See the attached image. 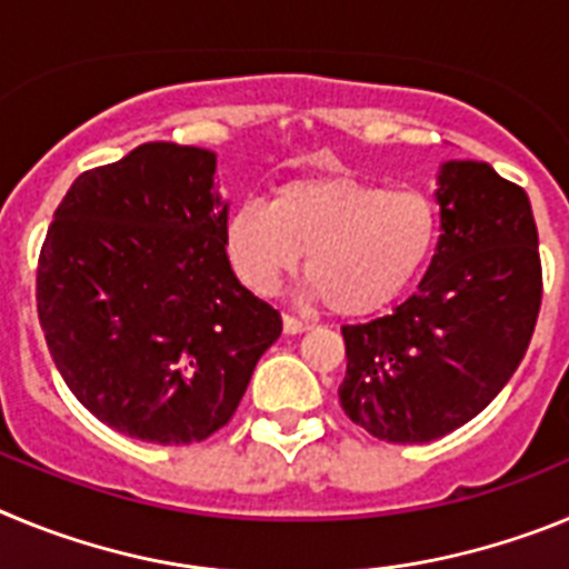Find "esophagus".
I'll return each instance as SVG.
<instances>
[{
  "instance_id": "obj_1",
  "label": "esophagus",
  "mask_w": 569,
  "mask_h": 569,
  "mask_svg": "<svg viewBox=\"0 0 569 569\" xmlns=\"http://www.w3.org/2000/svg\"><path fill=\"white\" fill-rule=\"evenodd\" d=\"M284 333L288 336H299V333H305V330H310V325L308 321H301V319H296V316H288L284 313Z\"/></svg>"
}]
</instances>
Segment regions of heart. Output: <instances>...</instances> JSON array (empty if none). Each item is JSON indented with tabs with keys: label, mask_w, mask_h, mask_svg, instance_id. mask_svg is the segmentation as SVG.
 <instances>
[{
	"label": "heart",
	"mask_w": 569,
	"mask_h": 569,
	"mask_svg": "<svg viewBox=\"0 0 569 569\" xmlns=\"http://www.w3.org/2000/svg\"><path fill=\"white\" fill-rule=\"evenodd\" d=\"M439 204L416 188L353 176H308L244 202L224 222V253L256 296H273L308 253V296L339 316L399 299L439 241Z\"/></svg>",
	"instance_id": "1"
}]
</instances>
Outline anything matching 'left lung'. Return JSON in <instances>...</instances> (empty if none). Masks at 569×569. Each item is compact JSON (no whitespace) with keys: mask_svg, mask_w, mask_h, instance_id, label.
Masks as SVG:
<instances>
[{"mask_svg":"<svg viewBox=\"0 0 569 569\" xmlns=\"http://www.w3.org/2000/svg\"><path fill=\"white\" fill-rule=\"evenodd\" d=\"M441 230L419 290L390 316L345 325L341 410L393 445H425L485 410L527 353L541 308L530 199L487 162H447Z\"/></svg>","mask_w":569,"mask_h":569,"instance_id":"1","label":"left lung"}]
</instances>
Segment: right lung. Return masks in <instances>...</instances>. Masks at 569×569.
Segmentation results:
<instances>
[{
	"mask_svg": "<svg viewBox=\"0 0 569 569\" xmlns=\"http://www.w3.org/2000/svg\"><path fill=\"white\" fill-rule=\"evenodd\" d=\"M216 153L148 142L77 176L50 222L37 310L70 393L130 439L204 441L233 419L281 316L224 253Z\"/></svg>",
	"mask_w": 569,
	"mask_h": 569,
	"instance_id": "obj_1",
	"label": "right lung"
}]
</instances>
